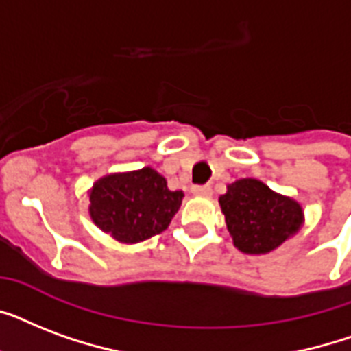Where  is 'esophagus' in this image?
Wrapping results in <instances>:
<instances>
[{
	"instance_id": "1",
	"label": "esophagus",
	"mask_w": 351,
	"mask_h": 351,
	"mask_svg": "<svg viewBox=\"0 0 351 351\" xmlns=\"http://www.w3.org/2000/svg\"><path fill=\"white\" fill-rule=\"evenodd\" d=\"M191 191L198 195V197H211L213 189H211V186H193Z\"/></svg>"
}]
</instances>
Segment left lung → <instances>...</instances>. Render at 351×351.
Masks as SVG:
<instances>
[{"label":"left lung","mask_w":351,"mask_h":351,"mask_svg":"<svg viewBox=\"0 0 351 351\" xmlns=\"http://www.w3.org/2000/svg\"><path fill=\"white\" fill-rule=\"evenodd\" d=\"M219 202L233 244L250 255L269 253L302 224L299 204L255 178L230 184Z\"/></svg>","instance_id":"obj_1"}]
</instances>
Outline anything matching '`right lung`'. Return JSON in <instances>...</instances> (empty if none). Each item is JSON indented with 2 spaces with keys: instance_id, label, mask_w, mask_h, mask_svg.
<instances>
[{
  "instance_id": "1",
  "label": "right lung",
  "mask_w": 351,
  "mask_h": 351,
  "mask_svg": "<svg viewBox=\"0 0 351 351\" xmlns=\"http://www.w3.org/2000/svg\"><path fill=\"white\" fill-rule=\"evenodd\" d=\"M182 191H169L151 167L111 175L90 191V219L120 242L134 244L167 230L182 204Z\"/></svg>"
}]
</instances>
